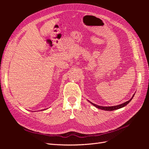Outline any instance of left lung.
Listing matches in <instances>:
<instances>
[{
  "mask_svg": "<svg viewBox=\"0 0 149 149\" xmlns=\"http://www.w3.org/2000/svg\"><path fill=\"white\" fill-rule=\"evenodd\" d=\"M134 95H135V94H133L132 97L131 98H130L128 101H126V102H124V103H123V104H119V105H117V106H98V105L95 104H94V103L91 102V101H88H88L90 103L92 104H93L94 106H95L96 107L98 108V109H100L104 110V111H114V110L119 109H120V108H122V107H125L126 105L128 104H129L130 101H131V100H132V98L134 97Z\"/></svg>",
  "mask_w": 149,
  "mask_h": 149,
  "instance_id": "8db88e82",
  "label": "left lung"
}]
</instances>
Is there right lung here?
<instances>
[{
  "instance_id": "1",
  "label": "right lung",
  "mask_w": 149,
  "mask_h": 149,
  "mask_svg": "<svg viewBox=\"0 0 149 149\" xmlns=\"http://www.w3.org/2000/svg\"><path fill=\"white\" fill-rule=\"evenodd\" d=\"M45 110H46L45 109H42V110H41V111H45Z\"/></svg>"
}]
</instances>
